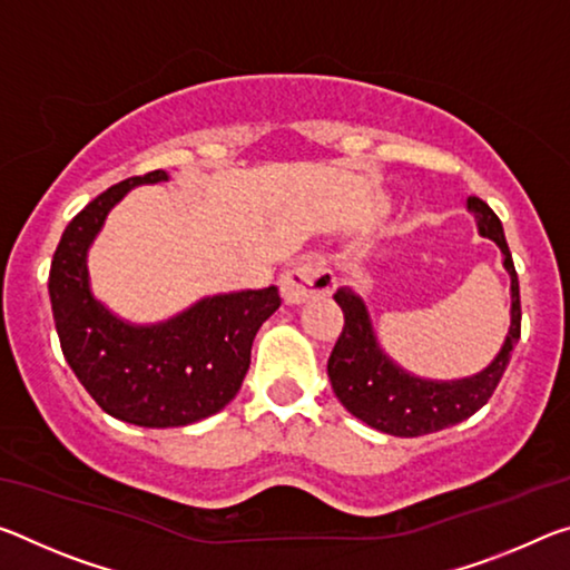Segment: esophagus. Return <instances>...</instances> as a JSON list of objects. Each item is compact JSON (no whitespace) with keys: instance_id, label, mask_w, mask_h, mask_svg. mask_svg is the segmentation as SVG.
Here are the masks:
<instances>
[{"instance_id":"esophagus-1","label":"esophagus","mask_w":570,"mask_h":570,"mask_svg":"<svg viewBox=\"0 0 570 570\" xmlns=\"http://www.w3.org/2000/svg\"><path fill=\"white\" fill-rule=\"evenodd\" d=\"M282 294L286 304H306L312 299H322L330 296L337 286L327 266L317 264V261H296L282 274Z\"/></svg>"}]
</instances>
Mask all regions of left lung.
<instances>
[{
	"label": "left lung",
	"mask_w": 570,
	"mask_h": 570,
	"mask_svg": "<svg viewBox=\"0 0 570 570\" xmlns=\"http://www.w3.org/2000/svg\"><path fill=\"white\" fill-rule=\"evenodd\" d=\"M466 210L474 215L476 230L502 250V266L510 274V330L500 352L480 373L456 381H431L413 375L387 355L377 342L363 296L350 286L337 288L334 302L345 312V330L334 345L327 373L332 391L345 409L391 436H423L466 421L490 401L497 383L510 365V355L520 340V284L504 240L502 223L480 197H466Z\"/></svg>",
	"instance_id": "left-lung-1"
}]
</instances>
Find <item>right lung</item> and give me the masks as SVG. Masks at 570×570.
<instances>
[{
  "mask_svg": "<svg viewBox=\"0 0 570 570\" xmlns=\"http://www.w3.org/2000/svg\"><path fill=\"white\" fill-rule=\"evenodd\" d=\"M165 169L131 177L90 200L56 248L50 304L62 355L101 409L144 429L189 426L223 411L240 391L253 337L282 306L276 286L203 296L175 317L134 324L90 288L88 250L108 213L134 187L167 183Z\"/></svg>",
  "mask_w": 570,
  "mask_h": 570,
  "instance_id": "obj_1",
  "label": "right lung"
}]
</instances>
